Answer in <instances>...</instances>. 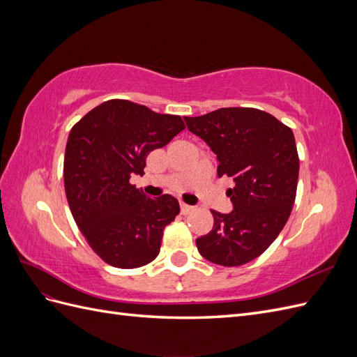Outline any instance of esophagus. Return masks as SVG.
<instances>
[{
  "instance_id": "esophagus-1",
  "label": "esophagus",
  "mask_w": 357,
  "mask_h": 357,
  "mask_svg": "<svg viewBox=\"0 0 357 357\" xmlns=\"http://www.w3.org/2000/svg\"><path fill=\"white\" fill-rule=\"evenodd\" d=\"M180 211H181V214H189L190 211H193V207L192 205H188V204H180Z\"/></svg>"
}]
</instances>
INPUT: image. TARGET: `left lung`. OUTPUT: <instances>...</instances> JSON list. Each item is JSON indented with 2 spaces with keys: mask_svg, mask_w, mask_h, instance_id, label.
Here are the masks:
<instances>
[{
  "mask_svg": "<svg viewBox=\"0 0 357 357\" xmlns=\"http://www.w3.org/2000/svg\"><path fill=\"white\" fill-rule=\"evenodd\" d=\"M188 129L218 156V176H228L234 210H211L213 229L197 240L199 253L222 266H240L261 256L282 232L294 207L299 158L291 129L273 114L228 107L185 117Z\"/></svg>",
  "mask_w": 357,
  "mask_h": 357,
  "instance_id": "obj_1",
  "label": "left lung"
}]
</instances>
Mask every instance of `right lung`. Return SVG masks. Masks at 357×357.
I'll return each mask as SVG.
<instances>
[{
    "mask_svg": "<svg viewBox=\"0 0 357 357\" xmlns=\"http://www.w3.org/2000/svg\"><path fill=\"white\" fill-rule=\"evenodd\" d=\"M180 116L159 114L128 100H110L75 123L63 158L73 218L104 262L131 269L159 255L165 226L180 213L171 195L149 198L129 183L146 158L185 129Z\"/></svg>",
    "mask_w": 357,
    "mask_h": 357,
    "instance_id": "right-lung-1",
    "label": "right lung"
}]
</instances>
